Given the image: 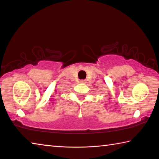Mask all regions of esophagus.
Returning a JSON list of instances; mask_svg holds the SVG:
<instances>
[{"instance_id": "esophagus-1", "label": "esophagus", "mask_w": 159, "mask_h": 159, "mask_svg": "<svg viewBox=\"0 0 159 159\" xmlns=\"http://www.w3.org/2000/svg\"><path fill=\"white\" fill-rule=\"evenodd\" d=\"M80 83H85L84 80H80Z\"/></svg>"}]
</instances>
